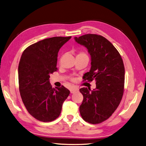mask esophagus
Wrapping results in <instances>:
<instances>
[{
    "label": "esophagus",
    "instance_id": "1",
    "mask_svg": "<svg viewBox=\"0 0 146 146\" xmlns=\"http://www.w3.org/2000/svg\"><path fill=\"white\" fill-rule=\"evenodd\" d=\"M78 91V88H76V87H74L72 88H71V89H70V93H74L76 91Z\"/></svg>",
    "mask_w": 146,
    "mask_h": 146
}]
</instances>
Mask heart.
I'll list each match as a JSON object with an SVG mask.
<instances>
[{
	"instance_id": "heart-1",
	"label": "heart",
	"mask_w": 146,
	"mask_h": 146,
	"mask_svg": "<svg viewBox=\"0 0 146 146\" xmlns=\"http://www.w3.org/2000/svg\"><path fill=\"white\" fill-rule=\"evenodd\" d=\"M78 55H86V56H87L84 52H80V53H79Z\"/></svg>"
}]
</instances>
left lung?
<instances>
[{
	"instance_id": "8db88e82",
	"label": "left lung",
	"mask_w": 146,
	"mask_h": 146,
	"mask_svg": "<svg viewBox=\"0 0 146 146\" xmlns=\"http://www.w3.org/2000/svg\"><path fill=\"white\" fill-rule=\"evenodd\" d=\"M91 55V69L84 80H95L96 88H82L83 100L80 113L84 121L96 124L107 120L116 110L122 98L125 68L121 55L108 39L100 35L87 34L75 37Z\"/></svg>"
}]
</instances>
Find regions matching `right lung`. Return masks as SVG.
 Masks as SVG:
<instances>
[{"label": "right lung", "instance_id": "obj_1", "mask_svg": "<svg viewBox=\"0 0 146 146\" xmlns=\"http://www.w3.org/2000/svg\"><path fill=\"white\" fill-rule=\"evenodd\" d=\"M71 38L52 37L26 48L18 66L20 94L28 112L42 122L54 121L61 113L70 91L62 86L52 88L50 74L57 70L58 53Z\"/></svg>", "mask_w": 146, "mask_h": 146}]
</instances>
